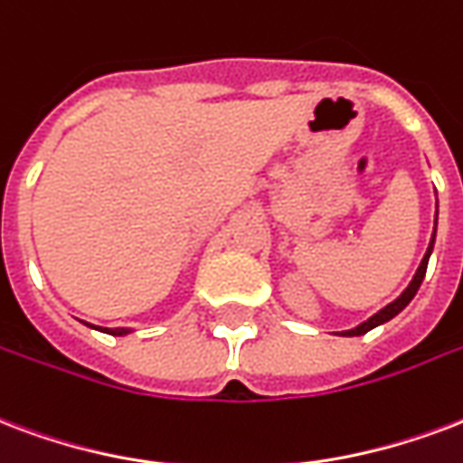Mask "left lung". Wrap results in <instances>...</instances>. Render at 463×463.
Instances as JSON below:
<instances>
[{"label": "left lung", "instance_id": "8db88e82", "mask_svg": "<svg viewBox=\"0 0 463 463\" xmlns=\"http://www.w3.org/2000/svg\"><path fill=\"white\" fill-rule=\"evenodd\" d=\"M439 207V204H437ZM439 214V212H437ZM437 214H434V232H432V239H430V246H427L425 256H422V260H420V266H417L415 276H412V280L408 283V288L402 290L398 298L392 302H388L383 310H378L376 315H371V317L366 319V322H361V325L351 326V329H344V332H336V335L342 336H361L366 335V332H371V329H376V326L385 325V322H391L395 315H401L405 307L410 305V300L415 298L417 290H420V285H422V280H425V273H427V263H430V256H432V249H434V239H437Z\"/></svg>", "mask_w": 463, "mask_h": 463}]
</instances>
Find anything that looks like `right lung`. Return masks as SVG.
Returning <instances> with one entry per match:
<instances>
[{
	"instance_id": "1",
	"label": "right lung",
	"mask_w": 463,
	"mask_h": 463,
	"mask_svg": "<svg viewBox=\"0 0 463 463\" xmlns=\"http://www.w3.org/2000/svg\"><path fill=\"white\" fill-rule=\"evenodd\" d=\"M87 325V322H85ZM87 326H92V329H99V332H104V335H112V336H127L131 335L134 329L131 326H119V329H107V326H95V325H87Z\"/></svg>"
}]
</instances>
